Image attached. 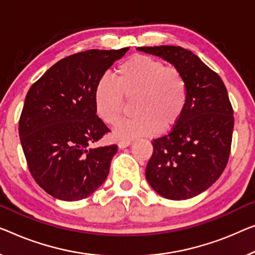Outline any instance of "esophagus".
I'll return each mask as SVG.
<instances>
[{
    "label": "esophagus",
    "instance_id": "1",
    "mask_svg": "<svg viewBox=\"0 0 255 255\" xmlns=\"http://www.w3.org/2000/svg\"><path fill=\"white\" fill-rule=\"evenodd\" d=\"M131 144V140L130 139H125V140H120L119 143H118V146L120 147V149H125V147L129 146Z\"/></svg>",
    "mask_w": 255,
    "mask_h": 255
}]
</instances>
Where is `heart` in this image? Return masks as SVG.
Instances as JSON below:
<instances>
[{"mask_svg": "<svg viewBox=\"0 0 255 255\" xmlns=\"http://www.w3.org/2000/svg\"><path fill=\"white\" fill-rule=\"evenodd\" d=\"M188 82L176 67L160 60L136 55L121 63L115 80L103 77L94 91L95 110L106 125H113L124 110V96H136L134 117L120 121L113 129L116 139L153 136L175 126L188 103Z\"/></svg>", "mask_w": 255, "mask_h": 255, "instance_id": "heart-1", "label": "heart"}]
</instances>
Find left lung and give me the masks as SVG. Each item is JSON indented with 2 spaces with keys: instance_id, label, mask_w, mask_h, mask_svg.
Masks as SVG:
<instances>
[{
  "instance_id": "8db88e82",
  "label": "left lung",
  "mask_w": 255,
  "mask_h": 255,
  "mask_svg": "<svg viewBox=\"0 0 255 255\" xmlns=\"http://www.w3.org/2000/svg\"><path fill=\"white\" fill-rule=\"evenodd\" d=\"M180 70L188 82V103L172 131L153 139L145 177L167 199L198 196L221 176L230 154L234 111L225 83L192 51L174 45L139 47Z\"/></svg>"
}]
</instances>
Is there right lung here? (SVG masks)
<instances>
[{
    "instance_id": "add662e5",
    "label": "right lung",
    "mask_w": 255,
    "mask_h": 255,
    "mask_svg": "<svg viewBox=\"0 0 255 255\" xmlns=\"http://www.w3.org/2000/svg\"><path fill=\"white\" fill-rule=\"evenodd\" d=\"M129 48L87 50L52 65L26 95L19 137L37 184L57 199L81 200L104 183L117 145L93 147L110 131L98 116V80Z\"/></svg>"
}]
</instances>
